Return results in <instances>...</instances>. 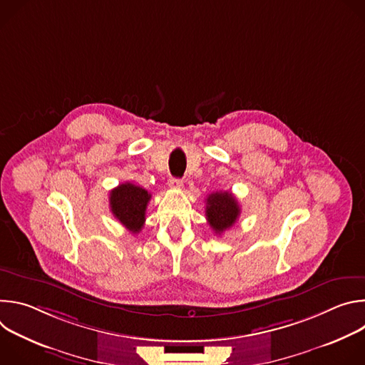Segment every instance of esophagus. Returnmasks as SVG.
Returning a JSON list of instances; mask_svg holds the SVG:
<instances>
[{
    "instance_id": "34e87169",
    "label": "esophagus",
    "mask_w": 365,
    "mask_h": 365,
    "mask_svg": "<svg viewBox=\"0 0 365 365\" xmlns=\"http://www.w3.org/2000/svg\"><path fill=\"white\" fill-rule=\"evenodd\" d=\"M169 186H170L172 189H180V187L183 186V182H182V179L170 178V179H169Z\"/></svg>"
}]
</instances>
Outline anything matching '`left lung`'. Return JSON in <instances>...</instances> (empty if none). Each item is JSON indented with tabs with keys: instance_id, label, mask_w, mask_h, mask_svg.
Segmentation results:
<instances>
[{
	"instance_id": "obj_1",
	"label": "left lung",
	"mask_w": 365,
	"mask_h": 365,
	"mask_svg": "<svg viewBox=\"0 0 365 365\" xmlns=\"http://www.w3.org/2000/svg\"><path fill=\"white\" fill-rule=\"evenodd\" d=\"M206 220L215 234L230 230L238 220L241 207L230 192H215L206 197Z\"/></svg>"
}]
</instances>
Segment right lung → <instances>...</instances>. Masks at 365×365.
Listing matches in <instances>:
<instances>
[{"label":"right lung","mask_w":365,"mask_h":365,"mask_svg":"<svg viewBox=\"0 0 365 365\" xmlns=\"http://www.w3.org/2000/svg\"><path fill=\"white\" fill-rule=\"evenodd\" d=\"M151 195L130 182L121 183L110 192L113 215L133 234L141 231L145 221V210Z\"/></svg>","instance_id":"add662e5"}]
</instances>
